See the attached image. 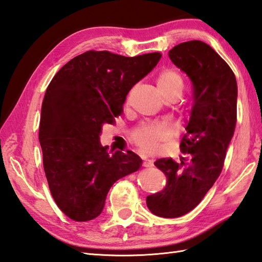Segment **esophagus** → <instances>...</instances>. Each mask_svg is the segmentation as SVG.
<instances>
[{
  "instance_id": "esophagus-1",
  "label": "esophagus",
  "mask_w": 262,
  "mask_h": 262,
  "mask_svg": "<svg viewBox=\"0 0 262 262\" xmlns=\"http://www.w3.org/2000/svg\"><path fill=\"white\" fill-rule=\"evenodd\" d=\"M153 165H154L153 160H144L143 166H145V168H151V166H153Z\"/></svg>"
}]
</instances>
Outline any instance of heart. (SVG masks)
Segmentation results:
<instances>
[{
  "instance_id": "b5f03b06",
  "label": "heart",
  "mask_w": 262,
  "mask_h": 262,
  "mask_svg": "<svg viewBox=\"0 0 262 262\" xmlns=\"http://www.w3.org/2000/svg\"><path fill=\"white\" fill-rule=\"evenodd\" d=\"M157 88L159 93L164 97L172 94H181L183 82L181 76L174 70H164L157 76ZM172 130L168 124L160 122L154 125H144L133 133V141L135 145L144 152H154L168 142Z\"/></svg>"
}]
</instances>
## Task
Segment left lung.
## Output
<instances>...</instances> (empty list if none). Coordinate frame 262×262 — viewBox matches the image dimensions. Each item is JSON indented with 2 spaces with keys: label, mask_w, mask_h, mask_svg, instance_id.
<instances>
[{
  "label": "left lung",
  "mask_w": 262,
  "mask_h": 262,
  "mask_svg": "<svg viewBox=\"0 0 262 262\" xmlns=\"http://www.w3.org/2000/svg\"><path fill=\"white\" fill-rule=\"evenodd\" d=\"M169 57L192 82L193 104L180 143L188 158L155 161L166 185L146 205L154 215L176 219L196 207L221 174L236 125L237 85L229 64L204 41L179 43Z\"/></svg>",
  "instance_id": "obj_1"
}]
</instances>
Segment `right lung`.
<instances>
[{"label": "right lung", "instance_id": "1", "mask_svg": "<svg viewBox=\"0 0 262 262\" xmlns=\"http://www.w3.org/2000/svg\"><path fill=\"white\" fill-rule=\"evenodd\" d=\"M160 58V53L126 57L88 51L66 63L49 83L39 142L49 190L71 220L96 219L110 187L140 169L137 154L114 149L109 154L99 138L102 125L114 124L128 92Z\"/></svg>", "mask_w": 262, "mask_h": 262}]
</instances>
